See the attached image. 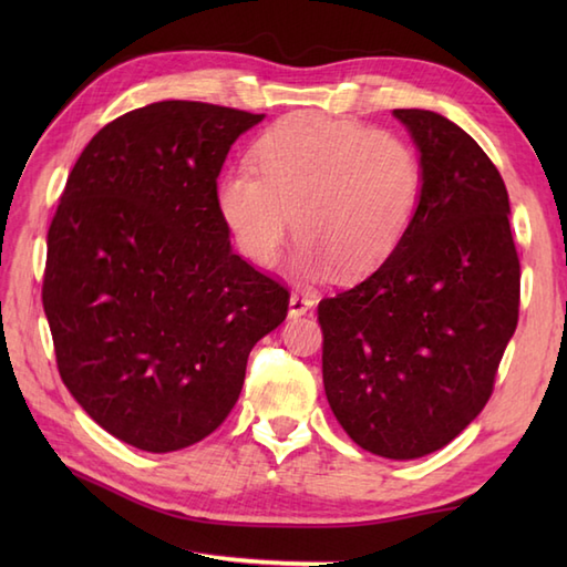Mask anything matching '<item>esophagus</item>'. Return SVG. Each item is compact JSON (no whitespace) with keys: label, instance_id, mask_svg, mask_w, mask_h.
Segmentation results:
<instances>
[{"label":"esophagus","instance_id":"1","mask_svg":"<svg viewBox=\"0 0 567 567\" xmlns=\"http://www.w3.org/2000/svg\"><path fill=\"white\" fill-rule=\"evenodd\" d=\"M315 307V299H311L309 295L305 292H292L290 295V317H305L307 311Z\"/></svg>","mask_w":567,"mask_h":567}]
</instances>
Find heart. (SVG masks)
Returning <instances> with one entry per match:
<instances>
[{
  "label": "heart",
  "mask_w": 567,
  "mask_h": 567,
  "mask_svg": "<svg viewBox=\"0 0 567 567\" xmlns=\"http://www.w3.org/2000/svg\"><path fill=\"white\" fill-rule=\"evenodd\" d=\"M250 167L216 185V209L248 260L268 268L290 226L302 236L292 270L321 280L339 268L363 275L388 262L414 226L426 192L419 151L390 131L299 112L252 146Z\"/></svg>",
  "instance_id": "heart-1"
}]
</instances>
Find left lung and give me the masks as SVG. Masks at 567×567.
<instances>
[{
    "label": "left lung",
    "instance_id": "left-lung-1",
    "mask_svg": "<svg viewBox=\"0 0 567 567\" xmlns=\"http://www.w3.org/2000/svg\"><path fill=\"white\" fill-rule=\"evenodd\" d=\"M426 192L394 256L319 302L323 390L360 449L414 461L483 412L519 319V258L499 171L436 112L394 110Z\"/></svg>",
    "mask_w": 567,
    "mask_h": 567
}]
</instances>
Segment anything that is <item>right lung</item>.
Instances as JSON below:
<instances>
[{
    "instance_id": "obj_1",
    "label": "right lung",
    "mask_w": 567,
    "mask_h": 567,
    "mask_svg": "<svg viewBox=\"0 0 567 567\" xmlns=\"http://www.w3.org/2000/svg\"><path fill=\"white\" fill-rule=\"evenodd\" d=\"M265 114L167 100L106 124L48 228L43 309L58 370L112 436L171 453L238 402L250 348L290 295L236 256L216 177Z\"/></svg>"
}]
</instances>
